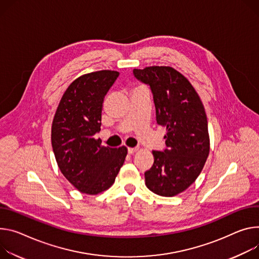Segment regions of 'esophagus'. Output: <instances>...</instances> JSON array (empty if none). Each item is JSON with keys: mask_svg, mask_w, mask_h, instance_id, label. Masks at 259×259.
<instances>
[{"mask_svg": "<svg viewBox=\"0 0 259 259\" xmlns=\"http://www.w3.org/2000/svg\"><path fill=\"white\" fill-rule=\"evenodd\" d=\"M137 150H138L137 148H128V154L132 155V154H134Z\"/></svg>", "mask_w": 259, "mask_h": 259, "instance_id": "obj_1", "label": "esophagus"}]
</instances>
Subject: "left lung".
<instances>
[{"label": "left lung", "mask_w": 259, "mask_h": 259, "mask_svg": "<svg viewBox=\"0 0 259 259\" xmlns=\"http://www.w3.org/2000/svg\"><path fill=\"white\" fill-rule=\"evenodd\" d=\"M134 77L150 85L158 125L167 129L166 148L153 151L154 164L145 172L155 194L174 196L194 183L209 152L204 107L191 83L170 67L134 69Z\"/></svg>", "instance_id": "left-lung-1"}]
</instances>
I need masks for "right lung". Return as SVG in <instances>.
<instances>
[{
  "label": "right lung",
  "instance_id": "add662e5",
  "mask_svg": "<svg viewBox=\"0 0 259 259\" xmlns=\"http://www.w3.org/2000/svg\"><path fill=\"white\" fill-rule=\"evenodd\" d=\"M120 73L102 70L82 75L68 87L56 111L52 146L64 177L85 194H98L114 183L127 148L102 147L100 131L104 97Z\"/></svg>",
  "mask_w": 259,
  "mask_h": 259
}]
</instances>
